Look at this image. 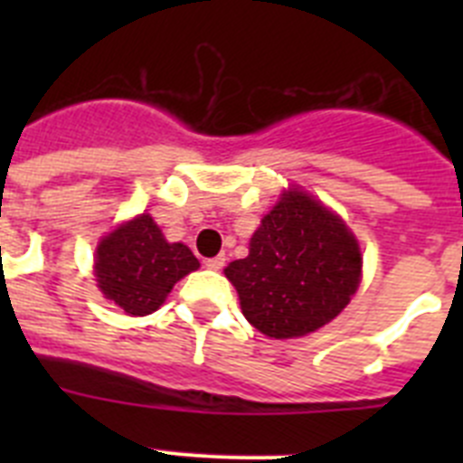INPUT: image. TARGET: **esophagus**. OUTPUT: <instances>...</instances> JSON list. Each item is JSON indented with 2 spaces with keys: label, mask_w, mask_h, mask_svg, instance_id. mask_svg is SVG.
Wrapping results in <instances>:
<instances>
[{
  "label": "esophagus",
  "mask_w": 463,
  "mask_h": 463,
  "mask_svg": "<svg viewBox=\"0 0 463 463\" xmlns=\"http://www.w3.org/2000/svg\"><path fill=\"white\" fill-rule=\"evenodd\" d=\"M222 267H224V255H218V257H211V260H206V269H211V271H220Z\"/></svg>",
  "instance_id": "1"
}]
</instances>
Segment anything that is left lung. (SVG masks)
<instances>
[{"label": "left lung", "instance_id": "1", "mask_svg": "<svg viewBox=\"0 0 463 463\" xmlns=\"http://www.w3.org/2000/svg\"><path fill=\"white\" fill-rule=\"evenodd\" d=\"M224 276L245 320L271 338L317 331L350 304L362 280V250L336 213L301 190L282 192Z\"/></svg>", "mask_w": 463, "mask_h": 463}]
</instances>
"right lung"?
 Wrapping results in <instances>:
<instances>
[{"label":"right lung","mask_w":463,"mask_h":463,"mask_svg":"<svg viewBox=\"0 0 463 463\" xmlns=\"http://www.w3.org/2000/svg\"><path fill=\"white\" fill-rule=\"evenodd\" d=\"M199 269L183 243H169L148 213L113 229L94 255L97 288L127 315H150L174 285Z\"/></svg>","instance_id":"1"}]
</instances>
